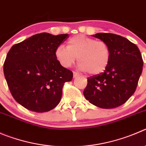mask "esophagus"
Here are the masks:
<instances>
[{"label": "esophagus", "mask_w": 146, "mask_h": 146, "mask_svg": "<svg viewBox=\"0 0 146 146\" xmlns=\"http://www.w3.org/2000/svg\"><path fill=\"white\" fill-rule=\"evenodd\" d=\"M80 75H79V73H77V72H73V78H76V77H78V76H79Z\"/></svg>", "instance_id": "1"}]
</instances>
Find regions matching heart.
I'll return each instance as SVG.
<instances>
[{"label": "heart", "instance_id": "obj_1", "mask_svg": "<svg viewBox=\"0 0 146 146\" xmlns=\"http://www.w3.org/2000/svg\"><path fill=\"white\" fill-rule=\"evenodd\" d=\"M55 57L64 68H70L77 60L78 68L90 74H99L108 66L111 51L107 42L84 35L70 38L67 47L61 44L55 50Z\"/></svg>", "mask_w": 146, "mask_h": 146}]
</instances>
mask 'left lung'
Instances as JSON below:
<instances>
[{
    "label": "left lung",
    "instance_id": "left-lung-1",
    "mask_svg": "<svg viewBox=\"0 0 146 146\" xmlns=\"http://www.w3.org/2000/svg\"><path fill=\"white\" fill-rule=\"evenodd\" d=\"M93 36L108 44L111 58L104 72L87 78L84 95L96 107L116 108L135 92L143 66L142 55L135 44L122 36L97 33Z\"/></svg>",
    "mask_w": 146,
    "mask_h": 146
}]
</instances>
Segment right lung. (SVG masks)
Wrapping results in <instances>:
<instances>
[{
	"instance_id": "right-lung-1",
	"label": "right lung",
	"mask_w": 146,
	"mask_h": 146,
	"mask_svg": "<svg viewBox=\"0 0 146 146\" xmlns=\"http://www.w3.org/2000/svg\"><path fill=\"white\" fill-rule=\"evenodd\" d=\"M69 35L41 33L12 46L3 72L15 100L35 112L52 110L60 102L62 87L73 72L60 64L55 50Z\"/></svg>"
}]
</instances>
